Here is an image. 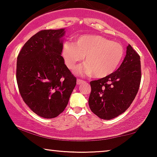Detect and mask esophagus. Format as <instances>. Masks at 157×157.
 I'll list each match as a JSON object with an SVG mask.
<instances>
[{
  "label": "esophagus",
  "instance_id": "esophagus-1",
  "mask_svg": "<svg viewBox=\"0 0 157 157\" xmlns=\"http://www.w3.org/2000/svg\"><path fill=\"white\" fill-rule=\"evenodd\" d=\"M83 82V80H82V79H80V78H78L76 81L77 85H80L81 83H82Z\"/></svg>",
  "mask_w": 157,
  "mask_h": 157
}]
</instances>
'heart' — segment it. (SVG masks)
<instances>
[{
	"mask_svg": "<svg viewBox=\"0 0 157 157\" xmlns=\"http://www.w3.org/2000/svg\"><path fill=\"white\" fill-rule=\"evenodd\" d=\"M124 49L119 43L98 35H85L76 42L65 41L62 47V56L69 69L83 61L86 63L75 70L78 76H91L104 78L113 74L123 59Z\"/></svg>",
	"mask_w": 157,
	"mask_h": 157,
	"instance_id": "1",
	"label": "heart"
}]
</instances>
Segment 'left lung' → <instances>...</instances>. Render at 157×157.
Instances as JSON below:
<instances>
[{
  "mask_svg": "<svg viewBox=\"0 0 157 157\" xmlns=\"http://www.w3.org/2000/svg\"><path fill=\"white\" fill-rule=\"evenodd\" d=\"M141 78L140 56L128 45L126 56L115 72L90 82L89 105L92 112L106 120L121 114L136 97Z\"/></svg>",
  "mask_w": 157,
  "mask_h": 157,
  "instance_id": "left-lung-1",
  "label": "left lung"
}]
</instances>
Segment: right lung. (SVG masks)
Masks as SVG:
<instances>
[{
  "instance_id": "right-lung-1",
  "label": "right lung",
  "mask_w": 157,
  "mask_h": 157,
  "mask_svg": "<svg viewBox=\"0 0 157 157\" xmlns=\"http://www.w3.org/2000/svg\"><path fill=\"white\" fill-rule=\"evenodd\" d=\"M65 29L43 30L24 44L17 58L16 80L27 106L40 117L64 111L76 78L61 56Z\"/></svg>"
}]
</instances>
